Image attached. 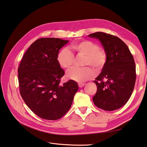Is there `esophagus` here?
<instances>
[{"mask_svg": "<svg viewBox=\"0 0 147 147\" xmlns=\"http://www.w3.org/2000/svg\"><path fill=\"white\" fill-rule=\"evenodd\" d=\"M85 85V83H78V86H79L80 88H82L83 87H84Z\"/></svg>", "mask_w": 147, "mask_h": 147, "instance_id": "1", "label": "esophagus"}]
</instances>
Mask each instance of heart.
<instances>
[{
    "label": "heart",
    "mask_w": 147,
    "mask_h": 147,
    "mask_svg": "<svg viewBox=\"0 0 147 147\" xmlns=\"http://www.w3.org/2000/svg\"><path fill=\"white\" fill-rule=\"evenodd\" d=\"M71 47L80 55L86 57L84 62L85 65H91L95 69L99 71L105 64L106 53L104 50L99 48L97 43L88 40L76 41L72 43ZM57 60L60 67L68 69L73 64L74 55L68 48H64L57 54ZM94 76V71L89 67H74L67 73V77L69 79L79 83L87 81Z\"/></svg>",
    "instance_id": "heart-1"
}]
</instances>
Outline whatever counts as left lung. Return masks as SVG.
Wrapping results in <instances>:
<instances>
[{"instance_id": "8db88e82", "label": "left lung", "mask_w": 147, "mask_h": 147, "mask_svg": "<svg viewBox=\"0 0 147 147\" xmlns=\"http://www.w3.org/2000/svg\"><path fill=\"white\" fill-rule=\"evenodd\" d=\"M88 36L99 40L106 55L101 73L94 81L97 88L94 103L106 111L117 110L126 104L134 90L136 75L133 56L117 36L101 32Z\"/></svg>"}]
</instances>
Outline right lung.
Here are the masks:
<instances>
[{
    "label": "right lung",
    "instance_id": "obj_1",
    "mask_svg": "<svg viewBox=\"0 0 147 147\" xmlns=\"http://www.w3.org/2000/svg\"><path fill=\"white\" fill-rule=\"evenodd\" d=\"M69 41L41 38L30 45L18 67L20 92L26 105L43 119L55 120L69 110L78 90L75 81L60 84L64 69L57 62L60 49Z\"/></svg>",
    "mask_w": 147,
    "mask_h": 147
}]
</instances>
